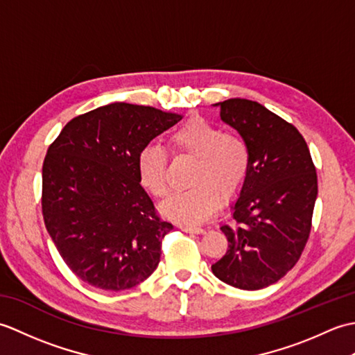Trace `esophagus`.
<instances>
[{
    "label": "esophagus",
    "mask_w": 355,
    "mask_h": 355,
    "mask_svg": "<svg viewBox=\"0 0 355 355\" xmlns=\"http://www.w3.org/2000/svg\"><path fill=\"white\" fill-rule=\"evenodd\" d=\"M180 229H182L183 232L197 233V235H200V233L205 232V230H202L201 227H197V225H192V224H180Z\"/></svg>",
    "instance_id": "obj_1"
}]
</instances>
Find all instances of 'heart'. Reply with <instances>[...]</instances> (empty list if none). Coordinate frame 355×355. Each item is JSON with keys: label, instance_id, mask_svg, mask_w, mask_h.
I'll return each mask as SVG.
<instances>
[{"label": "heart", "instance_id": "1", "mask_svg": "<svg viewBox=\"0 0 355 355\" xmlns=\"http://www.w3.org/2000/svg\"><path fill=\"white\" fill-rule=\"evenodd\" d=\"M173 153L197 158L191 173V189L172 193L162 212L172 220L198 223L218 207V197L229 200L241 191L252 164V150L243 135L223 131L205 117H192L169 134ZM135 169L140 186L155 198L168 193V155L158 143H146Z\"/></svg>", "mask_w": 355, "mask_h": 355}]
</instances>
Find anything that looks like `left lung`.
Listing matches in <instances>:
<instances>
[{
  "label": "left lung",
  "mask_w": 355,
  "mask_h": 355,
  "mask_svg": "<svg viewBox=\"0 0 355 355\" xmlns=\"http://www.w3.org/2000/svg\"><path fill=\"white\" fill-rule=\"evenodd\" d=\"M215 107L247 140L252 164L232 206L233 225L221 227L229 248L212 271L236 288L261 290L288 273L304 252L318 173L302 134L263 105L229 99Z\"/></svg>",
  "instance_id": "1"
}]
</instances>
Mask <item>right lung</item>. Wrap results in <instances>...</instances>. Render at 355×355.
Returning a JSON list of instances; mask_svg holds the SVG:
<instances>
[{"label": "right lung", "mask_w": 355, "mask_h": 355, "mask_svg": "<svg viewBox=\"0 0 355 355\" xmlns=\"http://www.w3.org/2000/svg\"><path fill=\"white\" fill-rule=\"evenodd\" d=\"M182 120L116 102L71 119L42 164V216L67 266L101 290L120 291L154 273L173 225L139 183V150Z\"/></svg>", "instance_id": "1"}]
</instances>
